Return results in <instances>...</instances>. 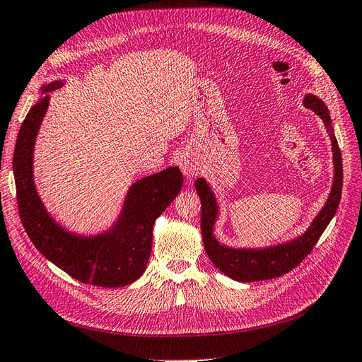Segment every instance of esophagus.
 Here are the masks:
<instances>
[{"label": "esophagus", "mask_w": 362, "mask_h": 362, "mask_svg": "<svg viewBox=\"0 0 362 362\" xmlns=\"http://www.w3.org/2000/svg\"><path fill=\"white\" fill-rule=\"evenodd\" d=\"M179 165H180V170L183 171V174H185L186 177H194V176H197L198 168H197V165L194 164V162H191L189 159L182 158L180 162H179Z\"/></svg>", "instance_id": "1"}]
</instances>
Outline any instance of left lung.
Masks as SVG:
<instances>
[{
	"label": "left lung",
	"mask_w": 362,
	"mask_h": 362,
	"mask_svg": "<svg viewBox=\"0 0 362 362\" xmlns=\"http://www.w3.org/2000/svg\"><path fill=\"white\" fill-rule=\"evenodd\" d=\"M304 105L319 115L323 120L326 129L329 131L335 170L334 186L328 198V203H326L319 216L314 219V223L311 224V227L304 236L298 238L293 242L267 250H231L224 247V245H219L212 233V227L218 214L215 197L203 179H198L195 182L197 194L200 195L202 200V233L204 250L209 255V259L212 260V263L221 272H224L227 276L236 279V281H263V279L281 276L290 272L291 269H295V267L313 251L314 245L317 243L322 233L331 223V219L338 209V204H340L343 188V160L340 147H338L337 138L334 136L331 127L329 111L319 98L313 95H308L305 98Z\"/></svg>",
	"instance_id": "8db88e82"
}]
</instances>
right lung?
<instances>
[{"label":"right lung","mask_w":362,"mask_h":362,"mask_svg":"<svg viewBox=\"0 0 362 362\" xmlns=\"http://www.w3.org/2000/svg\"><path fill=\"white\" fill-rule=\"evenodd\" d=\"M52 83L43 91L60 87ZM48 96L28 111L18 134L13 173L18 211L28 238L46 259L81 283L122 287L143 275L151 252L153 224L180 192L183 174L170 167L138 180L129 191L122 218L110 233L95 238L75 236L46 214L33 182V147Z\"/></svg>","instance_id":"add662e5"}]
</instances>
